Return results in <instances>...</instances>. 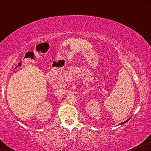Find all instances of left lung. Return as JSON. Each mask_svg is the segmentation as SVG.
<instances>
[{"label":"left lung","instance_id":"obj_1","mask_svg":"<svg viewBox=\"0 0 151 151\" xmlns=\"http://www.w3.org/2000/svg\"><path fill=\"white\" fill-rule=\"evenodd\" d=\"M129 119H130V118H129V119H127V121H125V122H123V123H121V124H119V125H123V124H125V123H127V121H129Z\"/></svg>","mask_w":151,"mask_h":151}]
</instances>
